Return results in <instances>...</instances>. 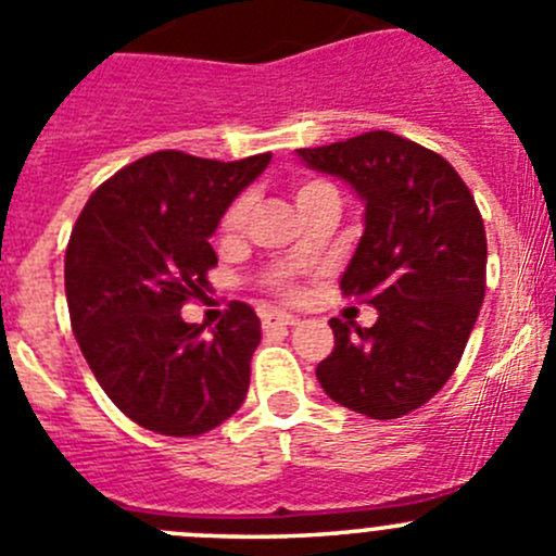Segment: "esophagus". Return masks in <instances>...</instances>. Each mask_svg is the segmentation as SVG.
<instances>
[{"label": "esophagus", "instance_id": "1", "mask_svg": "<svg viewBox=\"0 0 556 556\" xmlns=\"http://www.w3.org/2000/svg\"><path fill=\"white\" fill-rule=\"evenodd\" d=\"M262 325H264V330H275V327H289V325H298V316L287 314V311H269V314L262 316Z\"/></svg>", "mask_w": 556, "mask_h": 556}]
</instances>
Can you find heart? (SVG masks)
I'll use <instances>...</instances> for the list:
<instances>
[{
	"mask_svg": "<svg viewBox=\"0 0 556 556\" xmlns=\"http://www.w3.org/2000/svg\"><path fill=\"white\" fill-rule=\"evenodd\" d=\"M327 190H332L330 185H327V182H316V179H314V182L298 185V190H294V199H298V204H303V202H308V199H314V195L327 193ZM245 210H248L245 199H240V202L231 204L229 213H226V218H224V229L226 231L240 229L242 220H245Z\"/></svg>",
	"mask_w": 556,
	"mask_h": 556,
	"instance_id": "heart-1",
	"label": "heart"
}]
</instances>
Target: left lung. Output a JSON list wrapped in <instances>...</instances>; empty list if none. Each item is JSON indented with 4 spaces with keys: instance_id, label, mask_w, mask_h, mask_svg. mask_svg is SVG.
Here are the masks:
<instances>
[{
    "instance_id": "8db88e82",
    "label": "left lung",
    "mask_w": 556,
    "mask_h": 556,
    "mask_svg": "<svg viewBox=\"0 0 556 556\" xmlns=\"http://www.w3.org/2000/svg\"><path fill=\"white\" fill-rule=\"evenodd\" d=\"M298 157L366 207L341 289L379 314L374 327L330 319L336 346L316 379L336 404L393 420L440 393L462 361L485 298L483 218L445 157L390 130Z\"/></svg>"
}]
</instances>
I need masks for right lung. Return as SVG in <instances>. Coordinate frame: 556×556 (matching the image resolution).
I'll list each match as a JSON object with an SVG mask.
<instances>
[{
  "mask_svg": "<svg viewBox=\"0 0 556 556\" xmlns=\"http://www.w3.org/2000/svg\"><path fill=\"white\" fill-rule=\"evenodd\" d=\"M269 161L152 152L105 179L78 215L65 253L73 336L105 395L147 431L199 437L245 401L262 341L251 305L231 303L210 336L179 311L204 294L218 264L210 237Z\"/></svg>",
  "mask_w": 556,
  "mask_h": 556,
  "instance_id": "add662e5",
  "label": "right lung"
}]
</instances>
